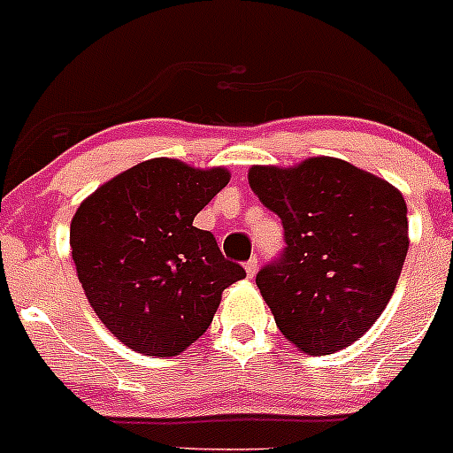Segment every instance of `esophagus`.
Here are the masks:
<instances>
[{
    "label": "esophagus",
    "mask_w": 453,
    "mask_h": 453,
    "mask_svg": "<svg viewBox=\"0 0 453 453\" xmlns=\"http://www.w3.org/2000/svg\"><path fill=\"white\" fill-rule=\"evenodd\" d=\"M257 270H259V264H257V257H252V259L246 261V273H248V277H255Z\"/></svg>",
    "instance_id": "1"
}]
</instances>
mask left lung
<instances>
[{"instance_id": "obj_1", "label": "left lung", "mask_w": 453, "mask_h": 453, "mask_svg": "<svg viewBox=\"0 0 453 453\" xmlns=\"http://www.w3.org/2000/svg\"><path fill=\"white\" fill-rule=\"evenodd\" d=\"M248 183L284 223V255L257 274L277 328L311 355L353 344L382 315L403 273V192L331 156L252 165Z\"/></svg>"}]
</instances>
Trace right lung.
<instances>
[{
    "instance_id": "obj_1",
    "label": "right lung",
    "mask_w": 453,
    "mask_h": 453,
    "mask_svg": "<svg viewBox=\"0 0 453 453\" xmlns=\"http://www.w3.org/2000/svg\"><path fill=\"white\" fill-rule=\"evenodd\" d=\"M230 183L226 167L151 158L100 185L71 221V257L88 303L116 340L172 357L198 340L246 270L194 217Z\"/></svg>"
}]
</instances>
